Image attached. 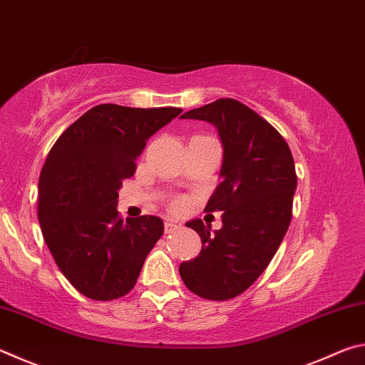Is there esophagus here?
<instances>
[{
	"instance_id": "obj_1",
	"label": "esophagus",
	"mask_w": 365,
	"mask_h": 365,
	"mask_svg": "<svg viewBox=\"0 0 365 365\" xmlns=\"http://www.w3.org/2000/svg\"><path fill=\"white\" fill-rule=\"evenodd\" d=\"M164 227H165V233L175 232V230H177V228H178V225H177V222H174V220H165V224H164Z\"/></svg>"
}]
</instances>
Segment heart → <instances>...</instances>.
Wrapping results in <instances>:
<instances>
[{
	"label": "heart",
	"mask_w": 365,
	"mask_h": 365,
	"mask_svg": "<svg viewBox=\"0 0 365 365\" xmlns=\"http://www.w3.org/2000/svg\"><path fill=\"white\" fill-rule=\"evenodd\" d=\"M177 206H180V202H177Z\"/></svg>",
	"instance_id": "b5f03b06"
}]
</instances>
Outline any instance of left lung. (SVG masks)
<instances>
[{
  "label": "left lung",
  "instance_id": "obj_1",
  "mask_svg": "<svg viewBox=\"0 0 365 365\" xmlns=\"http://www.w3.org/2000/svg\"><path fill=\"white\" fill-rule=\"evenodd\" d=\"M182 119L212 123L224 148L220 183L205 211H222V228L201 219L187 222L202 248L178 272L185 285L205 299L242 294L267 267L292 222L296 170L282 135L255 110L220 98L191 109Z\"/></svg>",
  "mask_w": 365,
  "mask_h": 365
}]
</instances>
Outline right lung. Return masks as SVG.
Returning <instances> with one entry per match:
<instances>
[{
	"instance_id": "1",
	"label": "right lung",
	"mask_w": 365,
	"mask_h": 365,
	"mask_svg": "<svg viewBox=\"0 0 365 365\" xmlns=\"http://www.w3.org/2000/svg\"><path fill=\"white\" fill-rule=\"evenodd\" d=\"M178 108L100 104L61 135L38 180V222L48 250L77 292L96 301L127 294L164 233L156 215L122 220L117 197L146 141Z\"/></svg>"
}]
</instances>
